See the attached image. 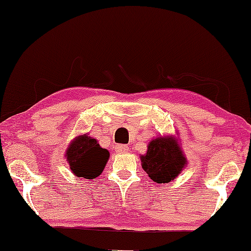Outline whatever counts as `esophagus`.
I'll list each match as a JSON object with an SVG mask.
<instances>
[{"label": "esophagus", "mask_w": 251, "mask_h": 251, "mask_svg": "<svg viewBox=\"0 0 251 251\" xmlns=\"http://www.w3.org/2000/svg\"><path fill=\"white\" fill-rule=\"evenodd\" d=\"M128 146L126 145H118L116 146V152L118 153H126L128 152Z\"/></svg>", "instance_id": "34e87169"}]
</instances>
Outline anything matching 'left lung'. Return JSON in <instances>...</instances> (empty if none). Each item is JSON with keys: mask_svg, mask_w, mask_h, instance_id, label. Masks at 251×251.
<instances>
[{"mask_svg": "<svg viewBox=\"0 0 251 251\" xmlns=\"http://www.w3.org/2000/svg\"><path fill=\"white\" fill-rule=\"evenodd\" d=\"M143 169L151 179L157 184L174 180L186 164L178 144L173 137H157L147 147V153L142 155Z\"/></svg>", "mask_w": 251, "mask_h": 251, "instance_id": "1", "label": "left lung"}]
</instances>
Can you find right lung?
Segmentation results:
<instances>
[{"label":"right lung","mask_w":251,"mask_h":251,"mask_svg":"<svg viewBox=\"0 0 251 251\" xmlns=\"http://www.w3.org/2000/svg\"><path fill=\"white\" fill-rule=\"evenodd\" d=\"M70 168L76 177L95 179L102 173L109 153L101 149L97 140L87 135L78 136L66 151Z\"/></svg>","instance_id":"add662e5"}]
</instances>
